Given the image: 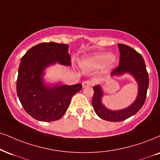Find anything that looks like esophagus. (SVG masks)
<instances>
[{"instance_id": "34e87169", "label": "esophagus", "mask_w": 160, "mask_h": 160, "mask_svg": "<svg viewBox=\"0 0 160 160\" xmlns=\"http://www.w3.org/2000/svg\"><path fill=\"white\" fill-rule=\"evenodd\" d=\"M92 85V82L90 81H84V82L82 83V87L83 88H88V87H90Z\"/></svg>"}]
</instances>
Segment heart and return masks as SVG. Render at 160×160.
<instances>
[{
    "mask_svg": "<svg viewBox=\"0 0 160 160\" xmlns=\"http://www.w3.org/2000/svg\"><path fill=\"white\" fill-rule=\"evenodd\" d=\"M116 57L113 54L107 52H98L81 59L80 68L85 70H96L99 68L107 69L113 66Z\"/></svg>",
    "mask_w": 160,
    "mask_h": 160,
    "instance_id": "1",
    "label": "heart"
}]
</instances>
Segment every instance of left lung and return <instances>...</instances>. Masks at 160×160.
<instances>
[{"label": "left lung", "instance_id": "8db88e82", "mask_svg": "<svg viewBox=\"0 0 160 160\" xmlns=\"http://www.w3.org/2000/svg\"><path fill=\"white\" fill-rule=\"evenodd\" d=\"M120 60L117 68L112 71L110 76L119 77L131 75L137 84V96L129 106L120 110H110L102 102L104 92L100 84L93 87L94 94L92 105L95 113L101 119L109 122H121L133 116L141 109L145 102L149 80L146 66L142 56L127 45L118 44Z\"/></svg>", "mask_w": 160, "mask_h": 160}]
</instances>
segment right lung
<instances>
[{
	"instance_id": "add662e5",
	"label": "right lung",
	"mask_w": 160,
	"mask_h": 160,
	"mask_svg": "<svg viewBox=\"0 0 160 160\" xmlns=\"http://www.w3.org/2000/svg\"><path fill=\"white\" fill-rule=\"evenodd\" d=\"M68 44L41 43L29 49L21 58L16 90L23 109L35 119L56 121L62 117L71 98L82 90V84H62L49 82L44 78L46 70L57 63L71 65Z\"/></svg>"
}]
</instances>
